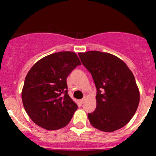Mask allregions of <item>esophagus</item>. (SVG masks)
<instances>
[{"label": "esophagus", "instance_id": "34e87169", "mask_svg": "<svg viewBox=\"0 0 156 156\" xmlns=\"http://www.w3.org/2000/svg\"><path fill=\"white\" fill-rule=\"evenodd\" d=\"M85 100H86L85 98H83L82 100H81V103H84V102H85Z\"/></svg>", "mask_w": 156, "mask_h": 156}]
</instances>
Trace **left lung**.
<instances>
[{
    "label": "left lung",
    "instance_id": "1",
    "mask_svg": "<svg viewBox=\"0 0 156 156\" xmlns=\"http://www.w3.org/2000/svg\"><path fill=\"white\" fill-rule=\"evenodd\" d=\"M97 87V108L88 113L93 127L113 132L130 121L137 109L140 91L134 76L123 60L100 51L79 53Z\"/></svg>",
    "mask_w": 156,
    "mask_h": 156
}]
</instances>
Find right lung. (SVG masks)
<instances>
[{
    "label": "right lung",
    "mask_w": 156,
    "mask_h": 156,
    "mask_svg": "<svg viewBox=\"0 0 156 156\" xmlns=\"http://www.w3.org/2000/svg\"><path fill=\"white\" fill-rule=\"evenodd\" d=\"M79 65L76 53L62 51L44 56L29 71L22 100L26 112L36 125L54 130L69 123L78 106L69 96L66 78Z\"/></svg>",
    "instance_id": "add662e5"
}]
</instances>
